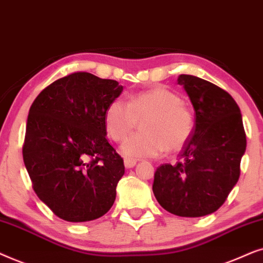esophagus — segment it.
I'll return each instance as SVG.
<instances>
[{"mask_svg":"<svg viewBox=\"0 0 263 263\" xmlns=\"http://www.w3.org/2000/svg\"><path fill=\"white\" fill-rule=\"evenodd\" d=\"M136 163H137V161L136 160H131V159H125L124 161V164L126 168H132L136 166Z\"/></svg>","mask_w":263,"mask_h":263,"instance_id":"1","label":"esophagus"}]
</instances>
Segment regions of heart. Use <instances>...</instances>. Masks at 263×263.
<instances>
[{"mask_svg":"<svg viewBox=\"0 0 263 263\" xmlns=\"http://www.w3.org/2000/svg\"><path fill=\"white\" fill-rule=\"evenodd\" d=\"M142 132L126 139L121 153L128 159L154 157L178 150L191 136L194 118L173 91L163 86L142 91L129 97L128 103L115 99L107 107L104 122L108 135L115 142L127 137L142 121Z\"/></svg>","mask_w":263,"mask_h":263,"instance_id":"obj_1","label":"heart"}]
</instances>
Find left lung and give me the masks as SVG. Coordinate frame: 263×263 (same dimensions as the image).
Here are the masks:
<instances>
[{
    "label": "left lung",
    "mask_w": 263,
    "mask_h": 263,
    "mask_svg": "<svg viewBox=\"0 0 263 263\" xmlns=\"http://www.w3.org/2000/svg\"><path fill=\"white\" fill-rule=\"evenodd\" d=\"M196 121L179 161L157 167L153 192L163 209L178 216L212 214L226 201L240 174L247 137L240 109L221 87L195 76L180 74Z\"/></svg>",
    "instance_id": "1"
}]
</instances>
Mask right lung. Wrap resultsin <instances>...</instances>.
Wrapping results in <instances>:
<instances>
[{"label": "right lung", "mask_w": 263, "mask_h": 263, "mask_svg": "<svg viewBox=\"0 0 263 263\" xmlns=\"http://www.w3.org/2000/svg\"><path fill=\"white\" fill-rule=\"evenodd\" d=\"M121 91L117 80L76 72L30 108L24 163L38 198L62 220L91 221L113 205L125 166L106 138L104 114Z\"/></svg>", "instance_id": "right-lung-1"}]
</instances>
